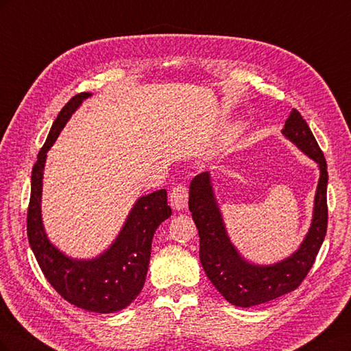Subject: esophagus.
<instances>
[{
	"label": "esophagus",
	"instance_id": "esophagus-1",
	"mask_svg": "<svg viewBox=\"0 0 351 351\" xmlns=\"http://www.w3.org/2000/svg\"><path fill=\"white\" fill-rule=\"evenodd\" d=\"M187 200H189V190L186 184H177L171 193H169V204L177 210L184 209L187 206Z\"/></svg>",
	"mask_w": 351,
	"mask_h": 351
}]
</instances>
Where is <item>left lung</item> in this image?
Wrapping results in <instances>:
<instances>
[{
    "mask_svg": "<svg viewBox=\"0 0 351 351\" xmlns=\"http://www.w3.org/2000/svg\"><path fill=\"white\" fill-rule=\"evenodd\" d=\"M282 134L319 165L313 218L299 250L274 265H254L243 259L230 241L217 205L209 173H200L190 183L189 209L199 232V258L206 277L234 306L250 307L267 303L295 290L315 263L326 234L328 171L324 152L302 114L293 108Z\"/></svg>",
    "mask_w": 351,
    "mask_h": 351,
    "instance_id": "8db88e82",
    "label": "left lung"
}]
</instances>
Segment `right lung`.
Wrapping results in <instances>:
<instances>
[{
    "label": "right lung",
    "instance_id": "1",
    "mask_svg": "<svg viewBox=\"0 0 351 351\" xmlns=\"http://www.w3.org/2000/svg\"><path fill=\"white\" fill-rule=\"evenodd\" d=\"M89 97V92L77 93L62 107L51 127L47 142L38 154L32 169L27 239L45 278L62 299L84 311L112 313L129 306L142 291L149 267L154 234L159 224L171 217V208L167 204L165 189L137 199L115 241L95 259H71L52 246L40 217L47 152L71 114Z\"/></svg>",
    "mask_w": 351,
    "mask_h": 351
}]
</instances>
